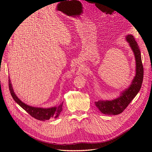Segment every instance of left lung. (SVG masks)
Instances as JSON below:
<instances>
[{
    "instance_id": "left-lung-1",
    "label": "left lung",
    "mask_w": 152,
    "mask_h": 152,
    "mask_svg": "<svg viewBox=\"0 0 152 152\" xmlns=\"http://www.w3.org/2000/svg\"><path fill=\"white\" fill-rule=\"evenodd\" d=\"M126 40L132 49L136 62V72L130 86L123 90L119 97L112 100H99L95 105L104 115H116L121 113L136 96L142 87L143 78V67L141 53L137 42L131 34L126 36Z\"/></svg>"
}]
</instances>
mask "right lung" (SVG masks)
<instances>
[{"instance_id": "right-lung-1", "label": "right lung", "mask_w": 152, "mask_h": 152, "mask_svg": "<svg viewBox=\"0 0 152 152\" xmlns=\"http://www.w3.org/2000/svg\"><path fill=\"white\" fill-rule=\"evenodd\" d=\"M9 88L11 96H12L15 102L18 103L21 108H22L25 111H26L31 116L37 120L41 121H45L47 120H49L50 118H58L61 112L63 110V102H62L58 106H53V107L48 108L34 107V106H31L29 105H27V104H25L16 96V94L14 91L12 83H11L10 78L9 79Z\"/></svg>"}]
</instances>
